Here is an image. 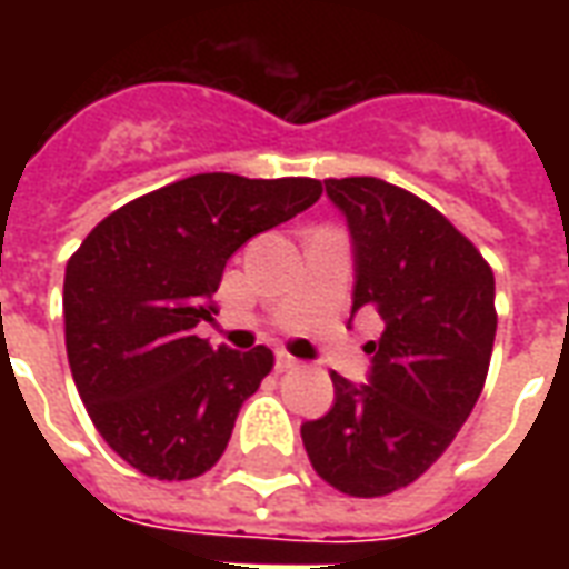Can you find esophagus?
I'll use <instances>...</instances> for the list:
<instances>
[{"label":"esophagus","instance_id":"34e87169","mask_svg":"<svg viewBox=\"0 0 569 569\" xmlns=\"http://www.w3.org/2000/svg\"><path fill=\"white\" fill-rule=\"evenodd\" d=\"M273 366H277V369H280V371H286V369H296V366H298V359H296V357H289V353H286V350H277V353H273Z\"/></svg>","mask_w":569,"mask_h":569}]
</instances>
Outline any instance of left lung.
I'll return each mask as SVG.
<instances>
[{
  "mask_svg": "<svg viewBox=\"0 0 569 569\" xmlns=\"http://www.w3.org/2000/svg\"><path fill=\"white\" fill-rule=\"evenodd\" d=\"M353 240V313L383 322L369 383L332 371L335 406L301 423L322 481L383 497L427 472L476 408L497 335L493 271L436 207L375 176L326 179Z\"/></svg>",
  "mask_w": 569,
  "mask_h": 569,
  "instance_id": "8db88e82",
  "label": "left lung"
}]
</instances>
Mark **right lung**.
<instances>
[{
	"label": "right lung",
	"mask_w": 569,
	"mask_h": 569,
	"mask_svg": "<svg viewBox=\"0 0 569 569\" xmlns=\"http://www.w3.org/2000/svg\"><path fill=\"white\" fill-rule=\"evenodd\" d=\"M320 194L305 176H188L106 216L67 261L72 381L106 445L142 476L186 481L224 453L273 353L212 350L194 326L212 320L237 249Z\"/></svg>",
	"instance_id": "obj_1"
}]
</instances>
